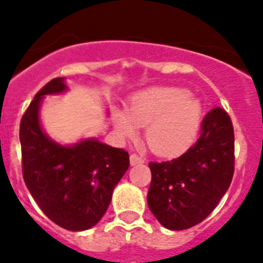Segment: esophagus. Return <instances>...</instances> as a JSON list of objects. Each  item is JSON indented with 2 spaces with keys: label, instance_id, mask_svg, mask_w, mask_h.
<instances>
[{
  "label": "esophagus",
  "instance_id": "1",
  "mask_svg": "<svg viewBox=\"0 0 263 263\" xmlns=\"http://www.w3.org/2000/svg\"><path fill=\"white\" fill-rule=\"evenodd\" d=\"M141 163H145V158L139 157V155L137 154L130 155V164H132V166H136V164H141Z\"/></svg>",
  "mask_w": 263,
  "mask_h": 263
}]
</instances>
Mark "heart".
<instances>
[{
    "label": "heart",
    "mask_w": 263,
    "mask_h": 263,
    "mask_svg": "<svg viewBox=\"0 0 263 263\" xmlns=\"http://www.w3.org/2000/svg\"><path fill=\"white\" fill-rule=\"evenodd\" d=\"M203 121V105L187 89L154 87L130 100L127 110L115 109L113 122L118 136L133 138L145 127L148 147L162 157L180 154L196 142Z\"/></svg>",
    "instance_id": "heart-1"
}]
</instances>
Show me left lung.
<instances>
[{"mask_svg": "<svg viewBox=\"0 0 263 263\" xmlns=\"http://www.w3.org/2000/svg\"><path fill=\"white\" fill-rule=\"evenodd\" d=\"M152 184L148 210L170 231H183L210 216L231 185L234 170V133L221 108L205 116L201 136L179 158L148 163Z\"/></svg>", "mask_w": 263, "mask_h": 263, "instance_id": "left-lung-1", "label": "left lung"}]
</instances>
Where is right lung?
I'll list each match as a JSON object with an SVG mask.
<instances>
[{
	"mask_svg": "<svg viewBox=\"0 0 263 263\" xmlns=\"http://www.w3.org/2000/svg\"><path fill=\"white\" fill-rule=\"evenodd\" d=\"M68 92L66 79L57 78L35 95L20 127L22 171L43 213L67 231L93 228L108 210L116 185L129 168V154L97 138L60 143L42 125L46 96Z\"/></svg>",
	"mask_w": 263,
	"mask_h": 263,
	"instance_id": "obj_1",
	"label": "right lung"
}]
</instances>
